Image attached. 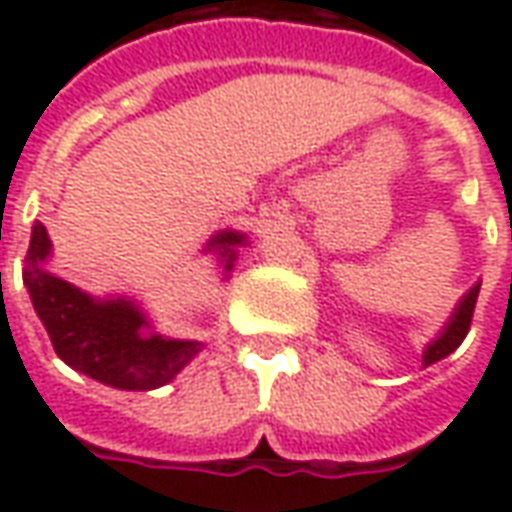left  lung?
Listing matches in <instances>:
<instances>
[{
    "label": "left lung",
    "instance_id": "obj_1",
    "mask_svg": "<svg viewBox=\"0 0 512 512\" xmlns=\"http://www.w3.org/2000/svg\"><path fill=\"white\" fill-rule=\"evenodd\" d=\"M477 293H480V282H474L472 288L463 293L461 301L455 304V310L450 312V318H447L444 326L439 329V334L422 348V367L436 365V362H441L444 356H450L452 351L463 343V337L469 332V323H472Z\"/></svg>",
    "mask_w": 512,
    "mask_h": 512
}]
</instances>
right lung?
Wrapping results in <instances>:
<instances>
[{
    "mask_svg": "<svg viewBox=\"0 0 512 512\" xmlns=\"http://www.w3.org/2000/svg\"><path fill=\"white\" fill-rule=\"evenodd\" d=\"M246 244L249 235L227 227L208 238L202 255L216 257L219 279L227 282L238 249ZM51 257L49 230L35 222L24 260V288L57 356L76 373L112 389L147 392L169 384L205 348L200 340L158 332L142 301L134 296H93L76 288L51 271Z\"/></svg>",
    "mask_w": 512,
    "mask_h": 512,
    "instance_id": "add662e5",
    "label": "right lung"
}]
</instances>
